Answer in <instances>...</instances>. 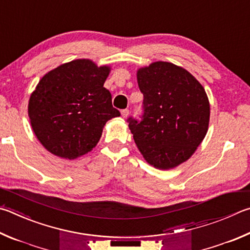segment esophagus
I'll return each mask as SVG.
<instances>
[{
    "instance_id": "esophagus-1",
    "label": "esophagus",
    "mask_w": 250,
    "mask_h": 250,
    "mask_svg": "<svg viewBox=\"0 0 250 250\" xmlns=\"http://www.w3.org/2000/svg\"><path fill=\"white\" fill-rule=\"evenodd\" d=\"M121 115L124 118H126L129 116V109H122L121 110Z\"/></svg>"
}]
</instances>
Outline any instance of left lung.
<instances>
[{
	"label": "left lung",
	"mask_w": 250,
	"mask_h": 250,
	"mask_svg": "<svg viewBox=\"0 0 250 250\" xmlns=\"http://www.w3.org/2000/svg\"><path fill=\"white\" fill-rule=\"evenodd\" d=\"M138 84L143 112L140 119L128 118L134 142L148 164L174 168L206 137L210 119L206 90L188 71L162 61L140 69Z\"/></svg>",
	"instance_id": "obj_1"
}]
</instances>
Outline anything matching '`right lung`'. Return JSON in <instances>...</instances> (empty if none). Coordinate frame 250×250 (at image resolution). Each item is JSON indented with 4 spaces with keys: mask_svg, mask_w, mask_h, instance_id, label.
Masks as SVG:
<instances>
[{
    "mask_svg": "<svg viewBox=\"0 0 250 250\" xmlns=\"http://www.w3.org/2000/svg\"><path fill=\"white\" fill-rule=\"evenodd\" d=\"M109 71L83 59L58 66L39 81L28 115L49 152L70 160L84 155L98 143L106 122L120 116L104 87Z\"/></svg>",
    "mask_w": 250,
    "mask_h": 250,
    "instance_id": "1",
    "label": "right lung"
}]
</instances>
